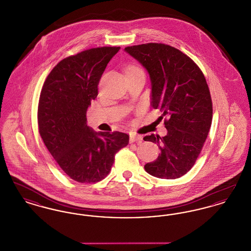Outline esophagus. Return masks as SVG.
Here are the masks:
<instances>
[{
    "mask_svg": "<svg viewBox=\"0 0 251 251\" xmlns=\"http://www.w3.org/2000/svg\"><path fill=\"white\" fill-rule=\"evenodd\" d=\"M142 141V137L140 135H135V134H132L130 136V142L133 143V142H137V143H140Z\"/></svg>",
    "mask_w": 251,
    "mask_h": 251,
    "instance_id": "1",
    "label": "esophagus"
}]
</instances>
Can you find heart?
Wrapping results in <instances>:
<instances>
[{
  "mask_svg": "<svg viewBox=\"0 0 251 251\" xmlns=\"http://www.w3.org/2000/svg\"><path fill=\"white\" fill-rule=\"evenodd\" d=\"M141 71H142V70H141L139 67L132 65V66H130V67H128V68L126 69V73H128V72H141Z\"/></svg>",
  "mask_w": 251,
  "mask_h": 251,
  "instance_id": "b5f03b06",
  "label": "heart"
}]
</instances>
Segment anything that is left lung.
Returning <instances> with one entry per match:
<instances>
[{"mask_svg": "<svg viewBox=\"0 0 251 251\" xmlns=\"http://www.w3.org/2000/svg\"><path fill=\"white\" fill-rule=\"evenodd\" d=\"M151 80V106L165 119L166 136H145L158 144L161 153L145 165V170L160 179H178L195 165L213 120L209 86L199 66L178 49L164 43L126 47Z\"/></svg>", "mask_w": 251, "mask_h": 251, "instance_id": "obj_1", "label": "left lung"}]
</instances>
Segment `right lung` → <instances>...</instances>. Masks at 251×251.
Instances as JSON below:
<instances>
[{"mask_svg": "<svg viewBox=\"0 0 251 251\" xmlns=\"http://www.w3.org/2000/svg\"><path fill=\"white\" fill-rule=\"evenodd\" d=\"M120 49H88L61 60L41 89L39 134L61 169L78 182L104 179L116 153L129 143L125 132H95L86 124V110L98 96L101 75Z\"/></svg>", "mask_w": 251, "mask_h": 251, "instance_id": "add662e5", "label": "right lung"}]
</instances>
